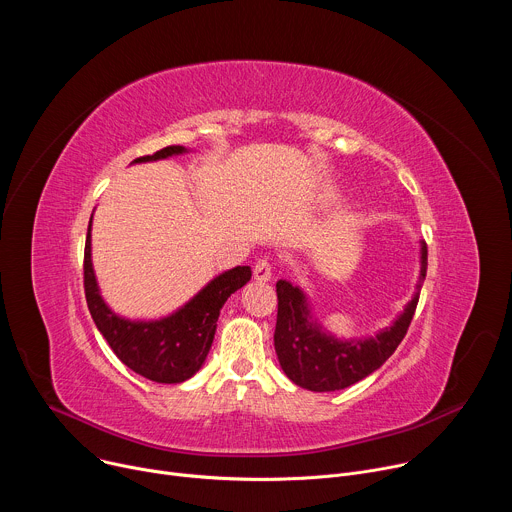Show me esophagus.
<instances>
[{
	"label": "esophagus",
	"mask_w": 512,
	"mask_h": 512,
	"mask_svg": "<svg viewBox=\"0 0 512 512\" xmlns=\"http://www.w3.org/2000/svg\"><path fill=\"white\" fill-rule=\"evenodd\" d=\"M271 263L267 259H259L255 265H253V275L257 281H269L271 279Z\"/></svg>",
	"instance_id": "1"
}]
</instances>
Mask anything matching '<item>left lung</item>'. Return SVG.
<instances>
[{"mask_svg":"<svg viewBox=\"0 0 512 512\" xmlns=\"http://www.w3.org/2000/svg\"><path fill=\"white\" fill-rule=\"evenodd\" d=\"M427 273V245L421 243V273L417 289ZM275 352L283 373L302 389L316 393L346 389L375 373L397 350L413 320L419 294L407 304L393 326L375 338L338 340L318 326L308 310L304 291L285 279L277 281Z\"/></svg>","mask_w":512,"mask_h":512,"instance_id":"1","label":"left lung"}]
</instances>
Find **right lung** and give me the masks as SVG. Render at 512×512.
I'll list each match as a JSON object with an SVG mask.
<instances>
[{"instance_id":"1","label":"right lung","mask_w":512,"mask_h":512,"mask_svg":"<svg viewBox=\"0 0 512 512\" xmlns=\"http://www.w3.org/2000/svg\"><path fill=\"white\" fill-rule=\"evenodd\" d=\"M182 145H168V148L141 156L133 162H154L170 156L184 154ZM91 223L85 243V298L89 312L111 346L117 358L127 367L156 383H182L190 379L200 367L212 346L216 332V320L225 302L251 279V267L239 265L214 277L204 289L176 314L154 320V322H131L113 314L99 294L91 263Z\"/></svg>"}]
</instances>
